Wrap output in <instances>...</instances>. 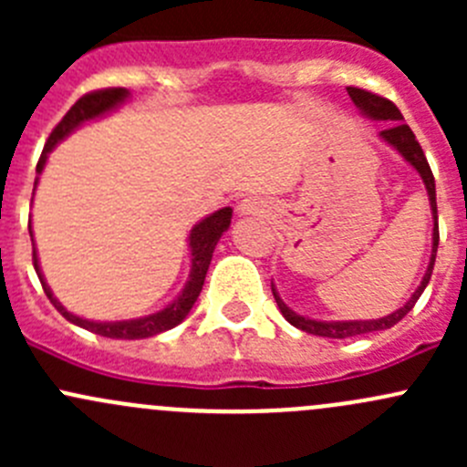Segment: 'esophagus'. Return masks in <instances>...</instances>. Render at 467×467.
Instances as JSON below:
<instances>
[{
    "label": "esophagus",
    "instance_id": "1",
    "mask_svg": "<svg viewBox=\"0 0 467 467\" xmlns=\"http://www.w3.org/2000/svg\"><path fill=\"white\" fill-rule=\"evenodd\" d=\"M237 212L242 216H251V214H260L262 212V203L257 199H244L242 203L237 205Z\"/></svg>",
    "mask_w": 467,
    "mask_h": 467
}]
</instances>
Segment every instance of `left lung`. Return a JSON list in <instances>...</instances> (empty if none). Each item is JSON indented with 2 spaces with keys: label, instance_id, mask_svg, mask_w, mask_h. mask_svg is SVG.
I'll return each mask as SVG.
<instances>
[{
  "label": "left lung",
  "instance_id": "1",
  "mask_svg": "<svg viewBox=\"0 0 467 467\" xmlns=\"http://www.w3.org/2000/svg\"><path fill=\"white\" fill-rule=\"evenodd\" d=\"M348 94H350L352 103L357 106V110L361 112L364 117L373 121H386V129L379 133V140H384L386 144L393 146L418 173H420L422 182H425V190L427 196H430V207H431V219H434V228H431V257L430 264H427V271L422 275L420 285L418 289L413 291L411 298L402 305L400 309L390 312L389 317H381V318H373V321H317V318H309V317H300L296 314L294 309L286 307L285 300L280 298L277 294L275 285L271 282V289H273V298H275L277 307H280L282 317L286 318L294 327L303 329V332L314 334V337H327V338H350V337H361V334H368V332H379V329H389L393 327L395 323L402 321L409 312L413 309V305L418 303V298L422 296L425 286L430 285L431 280V271H434V262H436V251H438V214H436V182H434V173H431L430 162H427L425 153H422V146L418 144L416 135L413 130L404 124V117L402 112L395 108V103H390L389 99L378 97L373 92H366L361 88H348Z\"/></svg>",
  "mask_w": 467,
  "mask_h": 467
}]
</instances>
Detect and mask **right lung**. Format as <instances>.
Instances as JSON below:
<instances>
[{
    "label": "right lung",
    "instance_id": "right-lung-1",
    "mask_svg": "<svg viewBox=\"0 0 467 467\" xmlns=\"http://www.w3.org/2000/svg\"><path fill=\"white\" fill-rule=\"evenodd\" d=\"M130 99V92L126 88H108V89H99V92H89L86 97L78 99L72 108H69L67 115L60 119V124L51 130L49 140H47L45 149H42L40 160H37L36 167V187L37 181H40V173L45 169L47 158H49L51 150L56 149V144L63 142L67 135H72L74 130L81 129L83 124L94 119H101V117L110 115L115 112L117 108L124 106L126 101ZM230 219H233V207H221V210L212 212L207 214L205 219H201L194 228L190 230V277H187L185 286H182L181 294L162 307L160 312L149 314V317H140V318H129V321H89V318L77 317V314L67 312L63 307L58 298L54 296V291L49 289L47 285L45 275H42L40 268V260H37V251H36V242H33V230L29 223V234H31V244H33V266H36L37 277L42 282V289H45L47 298L51 300L56 309L67 318L69 323L78 325V327L88 329V332L99 334V337H108V338H126V341H135V338H149L155 337L160 332H167V329L176 327L178 323H182L187 318V314L192 312L194 307L196 298H199L201 289H203V282L207 275V268H210L212 262V253H214L216 244H219L221 234L230 228Z\"/></svg>",
    "mask_w": 467,
    "mask_h": 467
}]
</instances>
